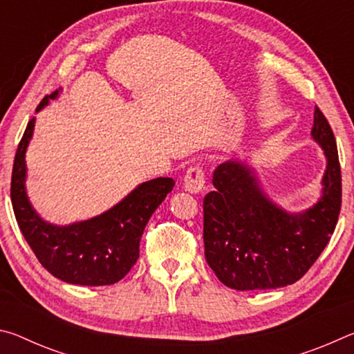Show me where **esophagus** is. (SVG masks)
Returning a JSON list of instances; mask_svg holds the SVG:
<instances>
[{
    "label": "esophagus",
    "instance_id": "esophagus-1",
    "mask_svg": "<svg viewBox=\"0 0 354 354\" xmlns=\"http://www.w3.org/2000/svg\"><path fill=\"white\" fill-rule=\"evenodd\" d=\"M206 184V173L203 170V167L194 165L190 167L184 176V189L190 192V194H198L205 189Z\"/></svg>",
    "mask_w": 354,
    "mask_h": 354
}]
</instances>
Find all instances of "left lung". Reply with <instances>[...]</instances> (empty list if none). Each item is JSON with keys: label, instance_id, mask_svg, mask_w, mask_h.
I'll return each instance as SVG.
<instances>
[{"label": "left lung", "instance_id": "8db88e82", "mask_svg": "<svg viewBox=\"0 0 354 354\" xmlns=\"http://www.w3.org/2000/svg\"><path fill=\"white\" fill-rule=\"evenodd\" d=\"M313 137L328 165L320 201L290 215L262 194L241 162L220 164L203 201L205 256L217 278L236 290L278 289L301 279L331 239L342 206V175L334 133L315 106Z\"/></svg>", "mask_w": 354, "mask_h": 354}]
</instances>
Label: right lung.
<instances>
[{
    "label": "right lung",
    "mask_w": 354,
    "mask_h": 354,
    "mask_svg": "<svg viewBox=\"0 0 354 354\" xmlns=\"http://www.w3.org/2000/svg\"><path fill=\"white\" fill-rule=\"evenodd\" d=\"M56 97L57 91L45 97L37 111ZM32 131L34 118L29 120L17 148L10 179L12 207L21 234L53 277L80 286L118 283L139 259L142 232L175 181L171 178L151 179L98 217L70 226L50 225L32 211L25 192V153Z\"/></svg>",
    "instance_id": "add662e5"
}]
</instances>
